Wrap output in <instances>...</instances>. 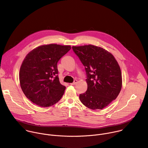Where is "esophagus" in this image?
Masks as SVG:
<instances>
[{"label": "esophagus", "mask_w": 148, "mask_h": 148, "mask_svg": "<svg viewBox=\"0 0 148 148\" xmlns=\"http://www.w3.org/2000/svg\"><path fill=\"white\" fill-rule=\"evenodd\" d=\"M77 80H74V81H73V83H72V84H70L71 85H76V84H77Z\"/></svg>", "instance_id": "obj_1"}]
</instances>
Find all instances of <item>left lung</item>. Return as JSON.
Instances as JSON below:
<instances>
[{
	"mask_svg": "<svg viewBox=\"0 0 148 148\" xmlns=\"http://www.w3.org/2000/svg\"><path fill=\"white\" fill-rule=\"evenodd\" d=\"M72 49L86 75L88 89L79 99L90 109L104 108L116 99L121 89V72L117 60L105 49L93 45L73 46Z\"/></svg>",
	"mask_w": 148,
	"mask_h": 148,
	"instance_id": "1",
	"label": "left lung"
}]
</instances>
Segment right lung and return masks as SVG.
Wrapping results in <instances>:
<instances>
[{
	"label": "right lung",
	"mask_w": 148,
	"mask_h": 148,
	"mask_svg": "<svg viewBox=\"0 0 148 148\" xmlns=\"http://www.w3.org/2000/svg\"><path fill=\"white\" fill-rule=\"evenodd\" d=\"M71 49V45L51 44L30 51L20 68L19 82L25 95L42 107L51 106L61 99L66 87L58 77V62Z\"/></svg>",
	"instance_id": "obj_1"
}]
</instances>
